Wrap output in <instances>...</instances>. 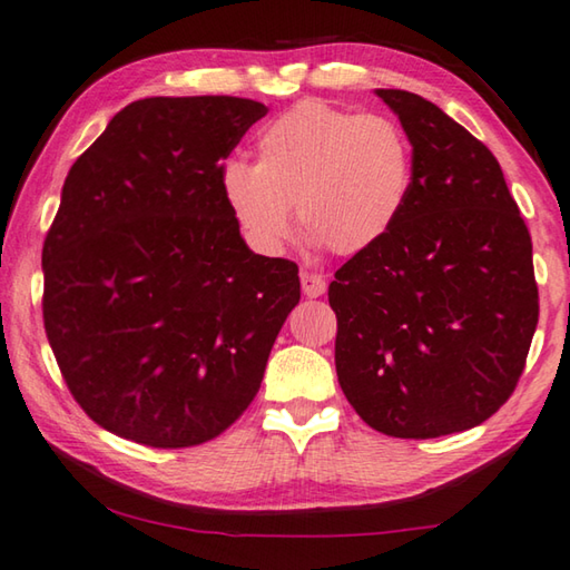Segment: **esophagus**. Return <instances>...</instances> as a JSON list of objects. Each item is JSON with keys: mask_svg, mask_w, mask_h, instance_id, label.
Wrapping results in <instances>:
<instances>
[{"mask_svg": "<svg viewBox=\"0 0 570 570\" xmlns=\"http://www.w3.org/2000/svg\"><path fill=\"white\" fill-rule=\"evenodd\" d=\"M302 292H304V296H308V298H316V296L324 294V292H326L324 276L312 274V272H302Z\"/></svg>", "mask_w": 570, "mask_h": 570, "instance_id": "1", "label": "esophagus"}]
</instances>
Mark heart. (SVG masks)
Listing matches in <instances>:
<instances>
[{
  "label": "heart",
  "mask_w": 570,
  "mask_h": 570,
  "mask_svg": "<svg viewBox=\"0 0 570 570\" xmlns=\"http://www.w3.org/2000/svg\"><path fill=\"white\" fill-rule=\"evenodd\" d=\"M256 164L219 167V191L254 252L276 256L296 219L314 246L354 256L396 229L413 191V144L384 114L298 101L256 134Z\"/></svg>",
  "instance_id": "heart-1"
}]
</instances>
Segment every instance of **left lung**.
<instances>
[{
	"mask_svg": "<svg viewBox=\"0 0 570 570\" xmlns=\"http://www.w3.org/2000/svg\"><path fill=\"white\" fill-rule=\"evenodd\" d=\"M413 144L411 202L328 286L341 391L371 429L436 439L499 411L538 324L531 234L485 144L429 99L376 89Z\"/></svg>",
	"mask_w": 570,
	"mask_h": 570,
	"instance_id": "8db88e82",
	"label": "left lung"
}]
</instances>
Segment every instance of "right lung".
<instances>
[{
    "label": "right lung",
    "mask_w": 570,
    "mask_h": 570,
    "mask_svg": "<svg viewBox=\"0 0 570 570\" xmlns=\"http://www.w3.org/2000/svg\"><path fill=\"white\" fill-rule=\"evenodd\" d=\"M264 114L239 97L131 101L67 174L41 249L45 328L71 396L121 439L219 436L302 298L298 266L254 254L219 191Z\"/></svg>",
    "instance_id": "1"
}]
</instances>
